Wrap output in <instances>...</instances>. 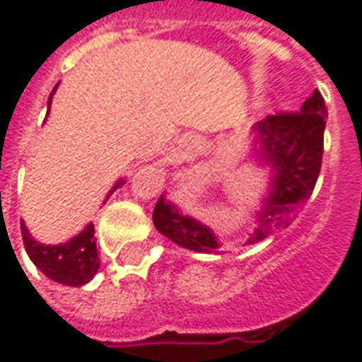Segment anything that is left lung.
Instances as JSON below:
<instances>
[{
	"mask_svg": "<svg viewBox=\"0 0 362 362\" xmlns=\"http://www.w3.org/2000/svg\"><path fill=\"white\" fill-rule=\"evenodd\" d=\"M326 104L314 90L300 110L277 112L254 126L258 132V157L273 168L272 192L259 213V227L250 243L288 227L310 199L318 180L324 155ZM153 223L160 235L182 248L196 252H215L221 244L199 221L178 213L173 204L160 197L153 209Z\"/></svg>",
	"mask_w": 362,
	"mask_h": 362,
	"instance_id": "obj_1",
	"label": "left lung"
}]
</instances>
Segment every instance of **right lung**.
Here are the masks:
<instances>
[{"mask_svg": "<svg viewBox=\"0 0 362 362\" xmlns=\"http://www.w3.org/2000/svg\"><path fill=\"white\" fill-rule=\"evenodd\" d=\"M54 90H52V95H54ZM52 95L48 98V112H50ZM119 184L122 182H118V186ZM21 235H23V243H25L28 258L33 259V264L48 279L58 281L62 285H69V287L85 285L95 277L96 269L100 267L93 223L85 227L81 235L74 236L69 243L56 244V246L36 243L25 227V223H21Z\"/></svg>", "mask_w": 362, "mask_h": 362, "instance_id": "obj_1", "label": "right lung"}]
</instances>
